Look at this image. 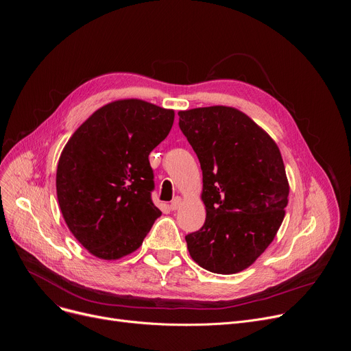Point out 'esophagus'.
<instances>
[{
  "instance_id": "esophagus-1",
  "label": "esophagus",
  "mask_w": 351,
  "mask_h": 351,
  "mask_svg": "<svg viewBox=\"0 0 351 351\" xmlns=\"http://www.w3.org/2000/svg\"><path fill=\"white\" fill-rule=\"evenodd\" d=\"M180 204H182V198H180V197H176V198L172 199V203H171L169 208H171L172 211H176V210L180 207Z\"/></svg>"
}]
</instances>
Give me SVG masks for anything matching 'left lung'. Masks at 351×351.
I'll list each match as a JSON object with an SVG mask.
<instances>
[{
    "label": "left lung",
    "mask_w": 351,
    "mask_h": 351,
    "mask_svg": "<svg viewBox=\"0 0 351 351\" xmlns=\"http://www.w3.org/2000/svg\"><path fill=\"white\" fill-rule=\"evenodd\" d=\"M179 128L203 171L207 218L186 236L191 258L214 274H237L272 243L285 218L289 182L276 143L241 111H180Z\"/></svg>",
    "instance_id": "8db88e82"
}]
</instances>
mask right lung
Here are the masks:
<instances>
[{
  "mask_svg": "<svg viewBox=\"0 0 351 351\" xmlns=\"http://www.w3.org/2000/svg\"><path fill=\"white\" fill-rule=\"evenodd\" d=\"M175 112L143 99L97 110L72 134L57 168L62 217L77 241L101 260L137 250L161 211L153 204L148 156L168 136Z\"/></svg>",
  "mask_w": 351,
  "mask_h": 351,
  "instance_id": "1",
  "label": "right lung"
}]
</instances>
